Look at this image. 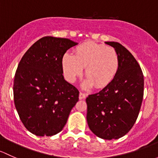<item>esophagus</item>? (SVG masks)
I'll use <instances>...</instances> for the list:
<instances>
[{
  "instance_id": "34e87169",
  "label": "esophagus",
  "mask_w": 158,
  "mask_h": 158,
  "mask_svg": "<svg viewBox=\"0 0 158 158\" xmlns=\"http://www.w3.org/2000/svg\"><path fill=\"white\" fill-rule=\"evenodd\" d=\"M86 97H87V94H84V93H80L79 94V99L80 100H83V99L86 98Z\"/></svg>"
}]
</instances>
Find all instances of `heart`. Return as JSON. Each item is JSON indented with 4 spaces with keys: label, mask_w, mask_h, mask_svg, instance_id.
<instances>
[{
    "label": "heart",
    "mask_w": 158,
    "mask_h": 158,
    "mask_svg": "<svg viewBox=\"0 0 158 158\" xmlns=\"http://www.w3.org/2000/svg\"><path fill=\"white\" fill-rule=\"evenodd\" d=\"M63 73L70 82H74L85 68L87 80L84 88L93 85L97 88L106 87L116 76L119 68V59L116 51L112 47L94 42H85L74 50V55L65 53L61 59Z\"/></svg>",
    "instance_id": "1"
}]
</instances>
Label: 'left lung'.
Instances as JSON below:
<instances>
[{
  "label": "left lung",
  "mask_w": 158,
  "mask_h": 158,
  "mask_svg": "<svg viewBox=\"0 0 158 158\" xmlns=\"http://www.w3.org/2000/svg\"><path fill=\"white\" fill-rule=\"evenodd\" d=\"M105 43L116 51L119 68L109 85L87 97V121L97 137L118 139L137 119L144 95V76L138 61L123 45L116 42Z\"/></svg>",
  "instance_id": "left-lung-1"
}]
</instances>
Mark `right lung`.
Listing matches in <instances>:
<instances>
[{"mask_svg": "<svg viewBox=\"0 0 158 158\" xmlns=\"http://www.w3.org/2000/svg\"><path fill=\"white\" fill-rule=\"evenodd\" d=\"M77 43L43 37L19 61L14 81V99L19 118L37 136H52L65 126L79 91L63 76V55Z\"/></svg>", "mask_w": 158, "mask_h": 158, "instance_id": "add662e5", "label": "right lung"}]
</instances>
